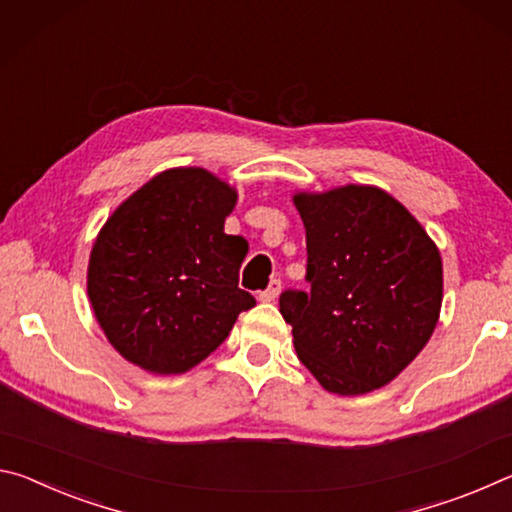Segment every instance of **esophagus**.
Here are the masks:
<instances>
[{"label": "esophagus", "instance_id": "1", "mask_svg": "<svg viewBox=\"0 0 512 512\" xmlns=\"http://www.w3.org/2000/svg\"><path fill=\"white\" fill-rule=\"evenodd\" d=\"M279 292H281V281L274 279V281H270V286H267L261 292V295H258V299H261V301H274L276 297H279Z\"/></svg>", "mask_w": 512, "mask_h": 512}]
</instances>
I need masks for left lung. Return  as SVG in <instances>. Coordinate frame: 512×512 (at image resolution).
Listing matches in <instances>:
<instances>
[{
    "mask_svg": "<svg viewBox=\"0 0 512 512\" xmlns=\"http://www.w3.org/2000/svg\"><path fill=\"white\" fill-rule=\"evenodd\" d=\"M306 229V281L279 311L297 356L342 397L383 388L426 347L442 308V258L404 204L376 186L292 195Z\"/></svg>",
    "mask_w": 512,
    "mask_h": 512,
    "instance_id": "8db88e82",
    "label": "left lung"
}]
</instances>
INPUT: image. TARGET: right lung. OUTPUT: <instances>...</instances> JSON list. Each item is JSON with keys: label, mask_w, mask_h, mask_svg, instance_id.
Instances as JSON below:
<instances>
[{"label": "right lung", "mask_w": 512, "mask_h": 512, "mask_svg": "<svg viewBox=\"0 0 512 512\" xmlns=\"http://www.w3.org/2000/svg\"><path fill=\"white\" fill-rule=\"evenodd\" d=\"M238 192L204 167H172L122 201L97 233L88 299L117 354L183 374L222 345L242 311L247 240L224 233Z\"/></svg>", "instance_id": "add662e5"}]
</instances>
